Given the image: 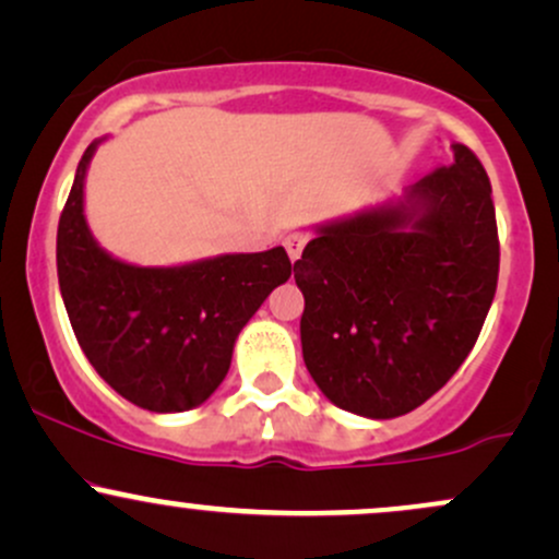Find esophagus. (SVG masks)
<instances>
[{
    "label": "esophagus",
    "mask_w": 559,
    "mask_h": 559,
    "mask_svg": "<svg viewBox=\"0 0 559 559\" xmlns=\"http://www.w3.org/2000/svg\"><path fill=\"white\" fill-rule=\"evenodd\" d=\"M305 243H307V234H301V230H294V234L286 236L284 247H286V252H288V258H292V262L299 260V254H301V249H305Z\"/></svg>",
    "instance_id": "esophagus-1"
}]
</instances>
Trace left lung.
<instances>
[{"instance_id":"left-lung-1","label":"left lung","mask_w":559,"mask_h":559,"mask_svg":"<svg viewBox=\"0 0 559 559\" xmlns=\"http://www.w3.org/2000/svg\"><path fill=\"white\" fill-rule=\"evenodd\" d=\"M294 262L301 357L336 407L407 415L471 355L497 292L491 183L465 144L400 197L312 226Z\"/></svg>"}]
</instances>
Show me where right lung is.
<instances>
[{
  "label": "right lung",
  "instance_id": "obj_1",
  "mask_svg": "<svg viewBox=\"0 0 559 559\" xmlns=\"http://www.w3.org/2000/svg\"><path fill=\"white\" fill-rule=\"evenodd\" d=\"M107 139V136H105ZM83 152L57 226V278L83 355L110 386L150 413H183L213 396L234 344L292 262L284 247L141 267L112 258L88 228Z\"/></svg>",
  "mask_w": 559,
  "mask_h": 559
}]
</instances>
